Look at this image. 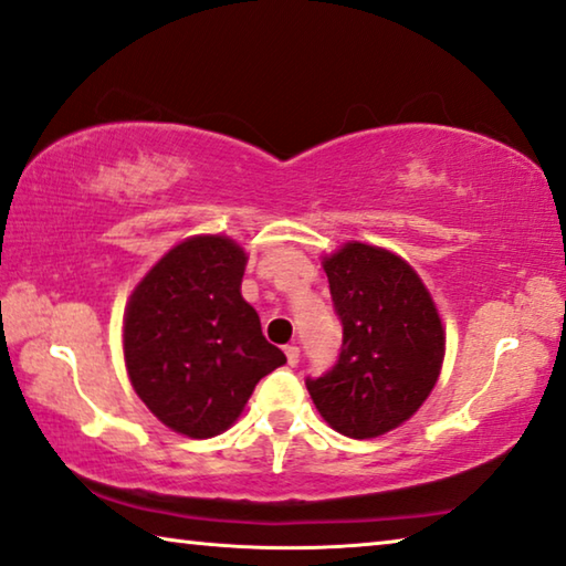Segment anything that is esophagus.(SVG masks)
Returning a JSON list of instances; mask_svg holds the SVG:
<instances>
[{"label": "esophagus", "instance_id": "34e87169", "mask_svg": "<svg viewBox=\"0 0 566 566\" xmlns=\"http://www.w3.org/2000/svg\"><path fill=\"white\" fill-rule=\"evenodd\" d=\"M285 359H289V364L291 367H295V364H298V359H301V349L298 346H285Z\"/></svg>", "mask_w": 566, "mask_h": 566}]
</instances>
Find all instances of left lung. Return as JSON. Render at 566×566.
I'll return each instance as SVG.
<instances>
[{
    "label": "left lung",
    "instance_id": "left-lung-1",
    "mask_svg": "<svg viewBox=\"0 0 566 566\" xmlns=\"http://www.w3.org/2000/svg\"><path fill=\"white\" fill-rule=\"evenodd\" d=\"M324 271L344 342L334 367L306 379L308 395L336 432L377 438L432 392L446 356L440 313L412 265L385 248L346 242Z\"/></svg>",
    "mask_w": 566,
    "mask_h": 566
}]
</instances>
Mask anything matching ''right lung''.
<instances>
[{
	"label": "right lung",
	"mask_w": 566,
	"mask_h": 566,
	"mask_svg": "<svg viewBox=\"0 0 566 566\" xmlns=\"http://www.w3.org/2000/svg\"><path fill=\"white\" fill-rule=\"evenodd\" d=\"M245 250L224 234L171 248L128 298L124 356L142 402L174 432L214 438L285 364L242 298Z\"/></svg>",
	"instance_id": "obj_1"
}]
</instances>
